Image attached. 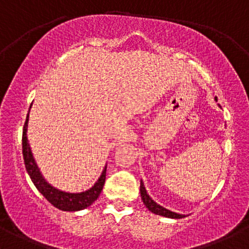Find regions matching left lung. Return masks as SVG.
<instances>
[{
	"mask_svg": "<svg viewBox=\"0 0 249 249\" xmlns=\"http://www.w3.org/2000/svg\"><path fill=\"white\" fill-rule=\"evenodd\" d=\"M215 101H217V97H215ZM140 195H142V199L143 204L146 205V208H147L149 211L153 212V213H155V214L163 215V217H167V218H174V219H179V218L185 217L184 214H178V213H176V212L167 210L166 208H163V206L159 205L157 202H154V200L149 197L147 191H146L145 185H143L142 181H140Z\"/></svg>",
	"mask_w": 249,
	"mask_h": 249,
	"instance_id": "8db88e82",
	"label": "left lung"
}]
</instances>
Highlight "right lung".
<instances>
[{
  "label": "right lung",
  "instance_id": "obj_1",
  "mask_svg": "<svg viewBox=\"0 0 249 249\" xmlns=\"http://www.w3.org/2000/svg\"><path fill=\"white\" fill-rule=\"evenodd\" d=\"M30 111V110H29ZM28 122H29V113L26 116L25 124L23 128V137H22V145H23V158L24 163H25L26 172L30 175V178L34 182L39 193L46 198L53 206L62 211H80L83 209H87L90 206L92 203L100 196L102 189H103L104 182H106V174H107V166L104 167L100 178L97 182L92 185L90 189L82 191V193H65L56 188L52 187L49 182L46 181L41 175L37 163H36L34 155H32L31 148L28 140Z\"/></svg>",
  "mask_w": 249,
  "mask_h": 249
}]
</instances>
